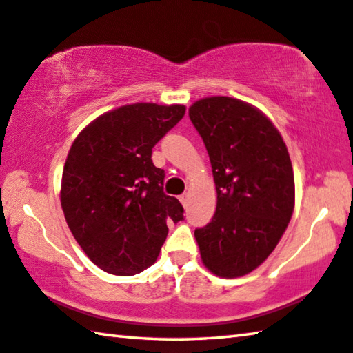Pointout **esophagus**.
<instances>
[{
    "label": "esophagus",
    "instance_id": "obj_1",
    "mask_svg": "<svg viewBox=\"0 0 353 353\" xmlns=\"http://www.w3.org/2000/svg\"><path fill=\"white\" fill-rule=\"evenodd\" d=\"M181 202H182V205H183V207L188 204V193H185V194H182V196H181Z\"/></svg>",
    "mask_w": 353,
    "mask_h": 353
}]
</instances>
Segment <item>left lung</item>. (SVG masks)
Returning <instances> with one entry per match:
<instances>
[{
  "instance_id": "1",
  "label": "left lung",
  "mask_w": 353,
  "mask_h": 353,
  "mask_svg": "<svg viewBox=\"0 0 353 353\" xmlns=\"http://www.w3.org/2000/svg\"><path fill=\"white\" fill-rule=\"evenodd\" d=\"M188 115L218 194L214 216L194 230L202 263L218 277L246 276L276 249L294 210L288 149L271 119L244 101L204 98Z\"/></svg>"
}]
</instances>
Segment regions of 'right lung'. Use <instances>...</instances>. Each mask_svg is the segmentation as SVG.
I'll use <instances>...</instances> for the list:
<instances>
[{"instance_id":"right-lung-1","label":"right lung","mask_w":353,"mask_h":353,"mask_svg":"<svg viewBox=\"0 0 353 353\" xmlns=\"http://www.w3.org/2000/svg\"><path fill=\"white\" fill-rule=\"evenodd\" d=\"M183 115L182 104L123 105L93 119L71 145L62 210L76 241L103 271H145L166 240V223L183 219L181 202L163 193L165 171L151 159L155 143Z\"/></svg>"}]
</instances>
